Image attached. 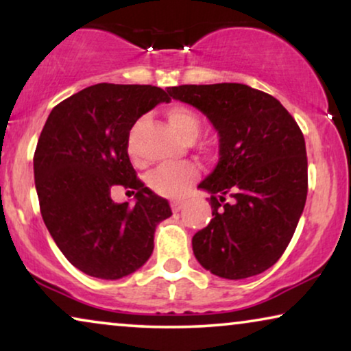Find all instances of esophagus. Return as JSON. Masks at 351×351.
Instances as JSON below:
<instances>
[{
	"mask_svg": "<svg viewBox=\"0 0 351 351\" xmlns=\"http://www.w3.org/2000/svg\"><path fill=\"white\" fill-rule=\"evenodd\" d=\"M171 208H172V210H174V213H180V210L185 208V203H184V201H172Z\"/></svg>",
	"mask_w": 351,
	"mask_h": 351,
	"instance_id": "1",
	"label": "esophagus"
}]
</instances>
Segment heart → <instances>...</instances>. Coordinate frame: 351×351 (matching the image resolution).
I'll return each mask as SVG.
<instances>
[{
    "label": "heart",
    "mask_w": 351,
    "mask_h": 351,
    "mask_svg": "<svg viewBox=\"0 0 351 351\" xmlns=\"http://www.w3.org/2000/svg\"><path fill=\"white\" fill-rule=\"evenodd\" d=\"M166 117L169 119L171 126L174 131L184 138V141H191L199 136L201 123L199 118L196 117L193 110L182 107V105H174L166 112ZM143 124V118L134 124L131 134H129L128 148L129 153L134 155V136L137 129ZM198 177V169L193 165H179V166H165L156 169L148 177V185L158 195L167 196V198H179L185 195L190 185L193 184Z\"/></svg>",
    "instance_id": "obj_1"
}]
</instances>
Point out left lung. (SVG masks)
<instances>
[{
    "label": "left lung",
    "instance_id": "left-lung-1",
    "mask_svg": "<svg viewBox=\"0 0 351 351\" xmlns=\"http://www.w3.org/2000/svg\"><path fill=\"white\" fill-rule=\"evenodd\" d=\"M167 93L199 110L219 136L217 165L198 185L210 195L214 217L191 239L196 261L225 280L268 270L305 208L304 134L280 100L251 86L184 84Z\"/></svg>",
    "mask_w": 351,
    "mask_h": 351
}]
</instances>
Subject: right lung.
Instances as JSON below:
<instances>
[{"mask_svg":"<svg viewBox=\"0 0 351 351\" xmlns=\"http://www.w3.org/2000/svg\"><path fill=\"white\" fill-rule=\"evenodd\" d=\"M169 100L156 86L100 83L46 119L33 158L41 215L66 261L86 275L119 280L138 270L153 252L156 225L172 215L128 155L137 119ZM117 184L132 190L136 205L114 203Z\"/></svg>","mask_w":351,"mask_h":351,"instance_id":"obj_1","label":"right lung"}]
</instances>
